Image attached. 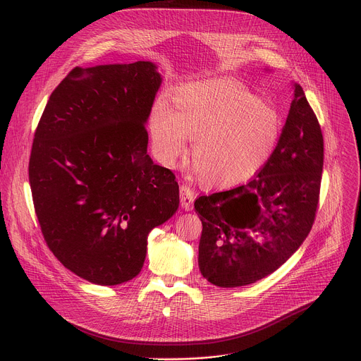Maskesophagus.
<instances>
[{"label":"esophagus","mask_w":361,"mask_h":361,"mask_svg":"<svg viewBox=\"0 0 361 361\" xmlns=\"http://www.w3.org/2000/svg\"><path fill=\"white\" fill-rule=\"evenodd\" d=\"M194 197H195V192H194V190H192L190 185H185V184H183V185L180 187L181 207H183L185 212H191V210H192V202H194Z\"/></svg>","instance_id":"obj_1"}]
</instances>
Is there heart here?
<instances>
[{"mask_svg":"<svg viewBox=\"0 0 361 361\" xmlns=\"http://www.w3.org/2000/svg\"><path fill=\"white\" fill-rule=\"evenodd\" d=\"M148 130L154 156L164 167H174L185 156L190 138L198 180L228 188L251 180L269 163L281 123L238 81L216 78L177 90L173 109L156 102Z\"/></svg>","mask_w":361,"mask_h":361,"instance_id":"1","label":"heart"}]
</instances>
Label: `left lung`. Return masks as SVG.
<instances>
[{"label":"left lung","instance_id":"1","mask_svg":"<svg viewBox=\"0 0 361 361\" xmlns=\"http://www.w3.org/2000/svg\"><path fill=\"white\" fill-rule=\"evenodd\" d=\"M269 71V70H267ZM277 148L247 184L200 195L198 267L212 284L233 288L274 273L312 230L323 171V134L300 84Z\"/></svg>","mask_w":361,"mask_h":361}]
</instances>
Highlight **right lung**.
I'll return each mask as SVG.
<instances>
[{
	"mask_svg": "<svg viewBox=\"0 0 361 361\" xmlns=\"http://www.w3.org/2000/svg\"><path fill=\"white\" fill-rule=\"evenodd\" d=\"M157 68H74L34 134L28 177L41 231L63 266L92 284L137 277L149 231L178 210L176 176L147 154Z\"/></svg>",
	"mask_w": 361,
	"mask_h": 361,
	"instance_id": "right-lung-1",
	"label": "right lung"
}]
</instances>
